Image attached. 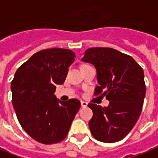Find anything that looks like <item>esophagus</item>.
I'll return each instance as SVG.
<instances>
[{
    "mask_svg": "<svg viewBox=\"0 0 158 158\" xmlns=\"http://www.w3.org/2000/svg\"><path fill=\"white\" fill-rule=\"evenodd\" d=\"M87 105H88V103H87L86 102H85V101H81V106H82L83 108H85V107H87Z\"/></svg>",
    "mask_w": 158,
    "mask_h": 158,
    "instance_id": "34e87169",
    "label": "esophagus"
}]
</instances>
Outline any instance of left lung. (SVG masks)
I'll return each mask as SVG.
<instances>
[{"label":"left lung","instance_id":"obj_1","mask_svg":"<svg viewBox=\"0 0 158 158\" xmlns=\"http://www.w3.org/2000/svg\"><path fill=\"white\" fill-rule=\"evenodd\" d=\"M82 61L94 65L99 84L95 94L102 95L109 106L89 103L93 116L89 127L96 139L114 143L133 129L142 111L145 97L144 71L133 57L111 48H90Z\"/></svg>","mask_w":158,"mask_h":158}]
</instances>
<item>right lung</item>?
I'll return each mask as SVG.
<instances>
[{
  "mask_svg": "<svg viewBox=\"0 0 158 158\" xmlns=\"http://www.w3.org/2000/svg\"><path fill=\"white\" fill-rule=\"evenodd\" d=\"M74 57L70 49H43L22 64L14 74L11 90L18 121L39 143L51 144L63 140L80 108L78 99L61 102L55 95L56 85L64 83Z\"/></svg>",
  "mask_w": 158,
  "mask_h": 158,
  "instance_id": "right-lung-1",
  "label": "right lung"
}]
</instances>
